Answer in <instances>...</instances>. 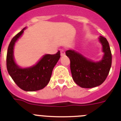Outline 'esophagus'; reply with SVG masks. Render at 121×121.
Instances as JSON below:
<instances>
[{"label":"esophagus","mask_w":121,"mask_h":121,"mask_svg":"<svg viewBox=\"0 0 121 121\" xmlns=\"http://www.w3.org/2000/svg\"><path fill=\"white\" fill-rule=\"evenodd\" d=\"M65 54V51H64V50H60V56H64Z\"/></svg>","instance_id":"esophagus-1"}]
</instances>
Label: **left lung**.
Returning a JSON list of instances; mask_svg holds the SVG:
<instances>
[{
    "label": "left lung",
    "instance_id": "8db88e82",
    "mask_svg": "<svg viewBox=\"0 0 121 121\" xmlns=\"http://www.w3.org/2000/svg\"><path fill=\"white\" fill-rule=\"evenodd\" d=\"M102 45L104 55L99 61L86 58L74 50H67L66 55L70 60V69L73 79L82 88H93L101 85L106 79L112 66V53L106 38H98Z\"/></svg>",
    "mask_w": 121,
    "mask_h": 121
}]
</instances>
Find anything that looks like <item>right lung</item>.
<instances>
[{"label":"right lung","instance_id":"obj_1","mask_svg":"<svg viewBox=\"0 0 121 121\" xmlns=\"http://www.w3.org/2000/svg\"><path fill=\"white\" fill-rule=\"evenodd\" d=\"M25 27L13 37L8 46L6 56L7 70L19 88L26 91H34L43 88L50 81L53 68L60 57L59 51L56 54H46L35 65L22 68L15 62L14 48L16 42L22 36Z\"/></svg>","mask_w":121,"mask_h":121}]
</instances>
